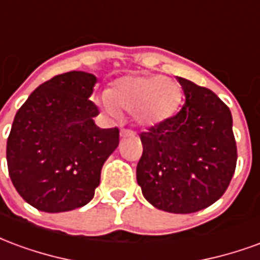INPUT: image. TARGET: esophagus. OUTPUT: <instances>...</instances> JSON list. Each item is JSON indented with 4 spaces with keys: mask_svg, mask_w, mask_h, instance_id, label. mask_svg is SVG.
<instances>
[{
    "mask_svg": "<svg viewBox=\"0 0 260 260\" xmlns=\"http://www.w3.org/2000/svg\"><path fill=\"white\" fill-rule=\"evenodd\" d=\"M121 136H122V138H125V136H134V132L131 129H125V128H122V129H121Z\"/></svg>",
    "mask_w": 260,
    "mask_h": 260,
    "instance_id": "esophagus-1",
    "label": "esophagus"
}]
</instances>
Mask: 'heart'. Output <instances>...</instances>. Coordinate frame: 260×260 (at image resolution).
<instances>
[{"label":"heart","instance_id":"1","mask_svg":"<svg viewBox=\"0 0 260 260\" xmlns=\"http://www.w3.org/2000/svg\"><path fill=\"white\" fill-rule=\"evenodd\" d=\"M182 99L180 83L169 76L125 75L115 79L99 103L108 114L128 111L141 126H154L177 111ZM156 115L154 119H146Z\"/></svg>","mask_w":260,"mask_h":260}]
</instances>
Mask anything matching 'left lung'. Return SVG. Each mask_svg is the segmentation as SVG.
Wrapping results in <instances>:
<instances>
[{
    "mask_svg": "<svg viewBox=\"0 0 260 260\" xmlns=\"http://www.w3.org/2000/svg\"><path fill=\"white\" fill-rule=\"evenodd\" d=\"M185 103L173 117L142 132L136 180L149 203L195 213L218 201L237 166L230 108L212 90L177 78Z\"/></svg>",
    "mask_w": 260,
    "mask_h": 260,
    "instance_id": "obj_1",
    "label": "left lung"
}]
</instances>
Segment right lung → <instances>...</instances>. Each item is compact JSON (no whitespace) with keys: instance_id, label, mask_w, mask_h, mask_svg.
Masks as SVG:
<instances>
[{"instance_id":"right-lung-1","label":"right lung","mask_w":260,"mask_h":260,"mask_svg":"<svg viewBox=\"0 0 260 260\" xmlns=\"http://www.w3.org/2000/svg\"><path fill=\"white\" fill-rule=\"evenodd\" d=\"M97 78L71 71L31 93L15 115L7 142L9 177L37 210L85 206L100 184L104 161L119 143L118 128H99L90 102Z\"/></svg>"}]
</instances>
